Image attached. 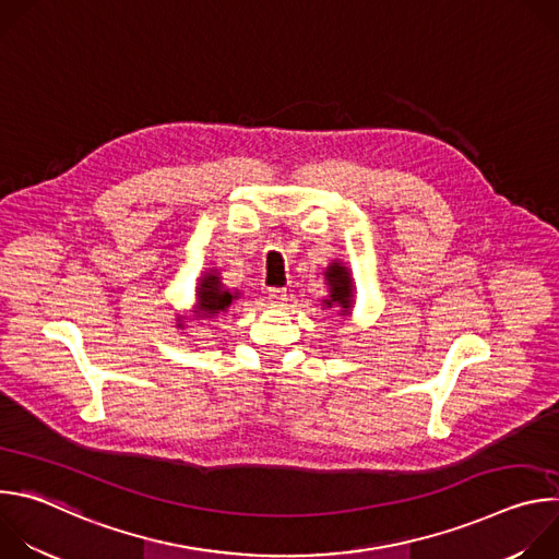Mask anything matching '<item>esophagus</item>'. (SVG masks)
I'll return each instance as SVG.
<instances>
[{
	"label": "esophagus",
	"mask_w": 559,
	"mask_h": 559,
	"mask_svg": "<svg viewBox=\"0 0 559 559\" xmlns=\"http://www.w3.org/2000/svg\"><path fill=\"white\" fill-rule=\"evenodd\" d=\"M267 298H270L272 305H283L285 298H287V289H285V287H272V289L267 292Z\"/></svg>",
	"instance_id": "34e87169"
}]
</instances>
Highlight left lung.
<instances>
[{"label": "left lung", "mask_w": 559, "mask_h": 559, "mask_svg": "<svg viewBox=\"0 0 559 559\" xmlns=\"http://www.w3.org/2000/svg\"><path fill=\"white\" fill-rule=\"evenodd\" d=\"M325 274H328V283L332 287V294H330L332 298L325 300V305L332 307L334 302H338L345 311H349V307H352V281H349L347 267H343L341 263H332Z\"/></svg>", "instance_id": "8db88e82"}]
</instances>
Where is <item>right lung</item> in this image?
Returning <instances> with one entry per match:
<instances>
[{
  "label": "right lung",
  "mask_w": 559,
  "mask_h": 559,
  "mask_svg": "<svg viewBox=\"0 0 559 559\" xmlns=\"http://www.w3.org/2000/svg\"><path fill=\"white\" fill-rule=\"evenodd\" d=\"M231 294L227 289H221L218 276L214 274H205L201 287H199V307L203 311V316H214L218 311H225L231 302Z\"/></svg>",
  "instance_id": "right-lung-1"
}]
</instances>
